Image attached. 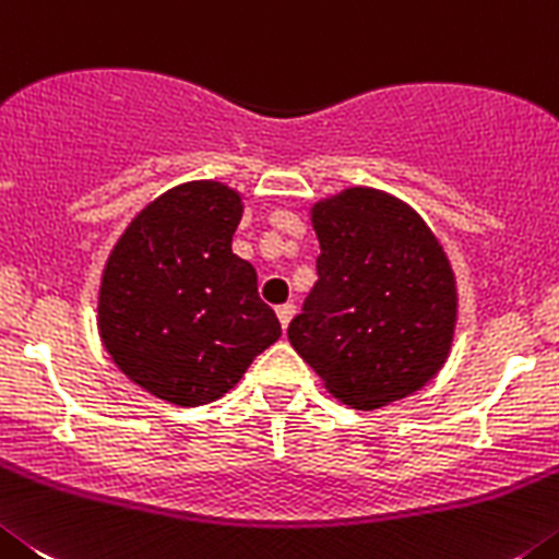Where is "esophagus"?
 Segmentation results:
<instances>
[{"mask_svg":"<svg viewBox=\"0 0 559 559\" xmlns=\"http://www.w3.org/2000/svg\"><path fill=\"white\" fill-rule=\"evenodd\" d=\"M275 311H278L281 325H284V329H286V325L292 323V317H295V304H281L278 309H275Z\"/></svg>","mask_w":559,"mask_h":559,"instance_id":"1","label":"esophagus"}]
</instances>
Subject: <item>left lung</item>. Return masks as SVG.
Instances as JSON below:
<instances>
[{
	"label": "left lung",
	"instance_id": "left-lung-1",
	"mask_svg": "<svg viewBox=\"0 0 559 559\" xmlns=\"http://www.w3.org/2000/svg\"><path fill=\"white\" fill-rule=\"evenodd\" d=\"M317 284L289 323L292 348L354 409L429 384L454 345L460 295L445 248L404 200L350 186L311 205Z\"/></svg>",
	"mask_w": 559,
	"mask_h": 559
}]
</instances>
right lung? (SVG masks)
Returning a JSON list of instances; mask_svg holds the SVG:
<instances>
[{"instance_id": "add662e5", "label": "right lung", "mask_w": 559, "mask_h": 559, "mask_svg": "<svg viewBox=\"0 0 559 559\" xmlns=\"http://www.w3.org/2000/svg\"><path fill=\"white\" fill-rule=\"evenodd\" d=\"M242 194L189 180L150 200L103 267L97 329L133 384L175 406L223 399L281 336L255 270L230 250Z\"/></svg>"}]
</instances>
